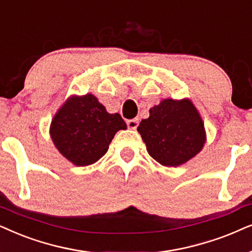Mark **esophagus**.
<instances>
[{
  "mask_svg": "<svg viewBox=\"0 0 252 252\" xmlns=\"http://www.w3.org/2000/svg\"><path fill=\"white\" fill-rule=\"evenodd\" d=\"M139 120L138 119H132V120H128L126 121V124H128V128L129 129H133L135 130L137 126H138Z\"/></svg>",
  "mask_w": 252,
  "mask_h": 252,
  "instance_id": "1",
  "label": "esophagus"
}]
</instances>
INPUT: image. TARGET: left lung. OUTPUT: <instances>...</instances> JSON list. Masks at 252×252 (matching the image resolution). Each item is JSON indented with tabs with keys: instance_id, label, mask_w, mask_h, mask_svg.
Wrapping results in <instances>:
<instances>
[{
	"instance_id": "8db88e82",
	"label": "left lung",
	"mask_w": 252,
	"mask_h": 252,
	"mask_svg": "<svg viewBox=\"0 0 252 252\" xmlns=\"http://www.w3.org/2000/svg\"><path fill=\"white\" fill-rule=\"evenodd\" d=\"M138 132L154 160L167 167L186 163L202 151L206 133L198 110L189 99H165L150 109Z\"/></svg>"
}]
</instances>
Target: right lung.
<instances>
[{
	"label": "right lung",
	"instance_id": "obj_1",
	"mask_svg": "<svg viewBox=\"0 0 252 252\" xmlns=\"http://www.w3.org/2000/svg\"><path fill=\"white\" fill-rule=\"evenodd\" d=\"M126 124L119 113L109 114L94 95H72L50 123V137L63 157L76 166H89L108 151L119 130Z\"/></svg>",
	"mask_w": 252,
	"mask_h": 252
}]
</instances>
